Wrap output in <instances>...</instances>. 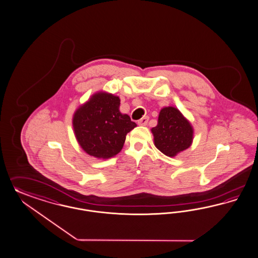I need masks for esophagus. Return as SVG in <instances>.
<instances>
[{"label":"esophagus","mask_w":258,"mask_h":258,"mask_svg":"<svg viewBox=\"0 0 258 258\" xmlns=\"http://www.w3.org/2000/svg\"><path fill=\"white\" fill-rule=\"evenodd\" d=\"M149 119L150 118L148 116H145V117L141 118L140 120H138L137 124H139V125H146V124H148V122H149Z\"/></svg>","instance_id":"esophagus-1"}]
</instances>
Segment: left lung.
Returning a JSON list of instances; mask_svg holds the SVG:
<instances>
[{
    "label": "left lung",
    "instance_id": "obj_1",
    "mask_svg": "<svg viewBox=\"0 0 258 258\" xmlns=\"http://www.w3.org/2000/svg\"><path fill=\"white\" fill-rule=\"evenodd\" d=\"M155 147L169 157H174L190 147L194 128L183 114L173 107L161 109L158 124L151 128Z\"/></svg>",
    "mask_w": 258,
    "mask_h": 258
}]
</instances>
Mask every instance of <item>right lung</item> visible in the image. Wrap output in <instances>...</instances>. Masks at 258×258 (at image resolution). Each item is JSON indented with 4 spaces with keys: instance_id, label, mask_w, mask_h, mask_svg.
I'll list each match as a JSON object with an SVG mask.
<instances>
[{
    "instance_id": "obj_1",
    "label": "right lung",
    "mask_w": 258,
    "mask_h": 258,
    "mask_svg": "<svg viewBox=\"0 0 258 258\" xmlns=\"http://www.w3.org/2000/svg\"><path fill=\"white\" fill-rule=\"evenodd\" d=\"M120 99L107 92L93 94L73 115V128L81 148L96 158L113 157L123 149L125 135L136 124L119 110Z\"/></svg>"
}]
</instances>
